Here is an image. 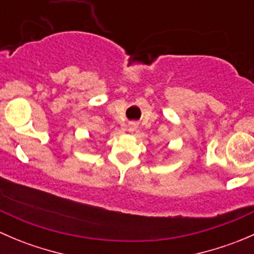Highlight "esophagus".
<instances>
[{"instance_id": "1", "label": "esophagus", "mask_w": 254, "mask_h": 254, "mask_svg": "<svg viewBox=\"0 0 254 254\" xmlns=\"http://www.w3.org/2000/svg\"><path fill=\"white\" fill-rule=\"evenodd\" d=\"M136 129H137V124H136V123L131 122V123H129V124H127V130H129L130 132H134Z\"/></svg>"}]
</instances>
